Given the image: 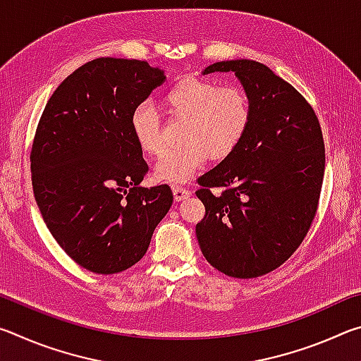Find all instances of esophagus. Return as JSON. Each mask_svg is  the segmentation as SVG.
<instances>
[{"mask_svg":"<svg viewBox=\"0 0 361 361\" xmlns=\"http://www.w3.org/2000/svg\"><path fill=\"white\" fill-rule=\"evenodd\" d=\"M172 191H173L175 200H178V202H180V200H183V199H188L189 195H191V191H189V189L181 188V186H173Z\"/></svg>","mask_w":361,"mask_h":361,"instance_id":"34e87169","label":"esophagus"}]
</instances>
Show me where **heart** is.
Masks as SVG:
<instances>
[{"label":"heart","mask_w":361,"mask_h":361,"mask_svg":"<svg viewBox=\"0 0 361 361\" xmlns=\"http://www.w3.org/2000/svg\"><path fill=\"white\" fill-rule=\"evenodd\" d=\"M169 116L185 118L181 146L169 149L156 164L157 180L186 183L207 159L221 161L242 143L252 121V103L239 85L216 82L200 76H185L166 90L161 100ZM130 130L138 148L157 156L164 148L161 118L148 103L130 114Z\"/></svg>","instance_id":"heart-1"}]
</instances>
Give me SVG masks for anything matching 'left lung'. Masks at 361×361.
I'll list each match as a JSON object with an SVG mask.
<instances>
[{"instance_id":"1","label":"left lung","mask_w":361,"mask_h":361,"mask_svg":"<svg viewBox=\"0 0 361 361\" xmlns=\"http://www.w3.org/2000/svg\"><path fill=\"white\" fill-rule=\"evenodd\" d=\"M215 71L240 79L252 121L237 149L199 176L195 195L205 215L195 234L219 272L255 279L282 266L307 235L319 209L325 142L314 108L266 65L228 60L204 75Z\"/></svg>"}]
</instances>
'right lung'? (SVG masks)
I'll use <instances>...</instances> for the list:
<instances>
[{"instance_id":"obj_1","label":"right lung","mask_w":361,"mask_h":361,"mask_svg":"<svg viewBox=\"0 0 361 361\" xmlns=\"http://www.w3.org/2000/svg\"><path fill=\"white\" fill-rule=\"evenodd\" d=\"M164 81L145 60L95 59L59 85L36 127V204L63 252L90 272L142 259L172 207L169 185L140 186L148 164L130 130L133 108Z\"/></svg>"}]
</instances>
